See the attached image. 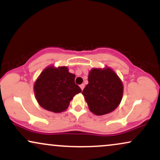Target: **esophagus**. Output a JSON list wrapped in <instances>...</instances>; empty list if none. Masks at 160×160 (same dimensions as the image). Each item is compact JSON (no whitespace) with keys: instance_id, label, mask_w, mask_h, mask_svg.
<instances>
[{"instance_id":"1","label":"esophagus","mask_w":160,"mask_h":160,"mask_svg":"<svg viewBox=\"0 0 160 160\" xmlns=\"http://www.w3.org/2000/svg\"><path fill=\"white\" fill-rule=\"evenodd\" d=\"M84 86H85V85H84V84H81V85L80 86V89H81L82 90H83V89H84Z\"/></svg>"}]
</instances>
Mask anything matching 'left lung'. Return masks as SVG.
I'll return each instance as SVG.
<instances>
[{"label": "left lung", "instance_id": "8db88e82", "mask_svg": "<svg viewBox=\"0 0 160 160\" xmlns=\"http://www.w3.org/2000/svg\"><path fill=\"white\" fill-rule=\"evenodd\" d=\"M88 81L82 94L92 113L104 115L118 107L122 98L123 84L113 69L109 67L91 69Z\"/></svg>", "mask_w": 160, "mask_h": 160}]
</instances>
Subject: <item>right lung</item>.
<instances>
[{
  "mask_svg": "<svg viewBox=\"0 0 160 160\" xmlns=\"http://www.w3.org/2000/svg\"><path fill=\"white\" fill-rule=\"evenodd\" d=\"M66 66L49 65L40 73L34 84L35 98L42 108L61 113L68 108L75 95L81 89L75 84V75Z\"/></svg>",
  "mask_w": 160,
  "mask_h": 160,
  "instance_id": "right-lung-1",
  "label": "right lung"
}]
</instances>
